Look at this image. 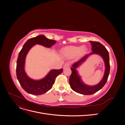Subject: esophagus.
<instances>
[{"label":"esophagus","mask_w":125,"mask_h":125,"mask_svg":"<svg viewBox=\"0 0 125 125\" xmlns=\"http://www.w3.org/2000/svg\"><path fill=\"white\" fill-rule=\"evenodd\" d=\"M69 67H70V63H66L63 66V69L68 68H69Z\"/></svg>","instance_id":"esophagus-1"}]
</instances>
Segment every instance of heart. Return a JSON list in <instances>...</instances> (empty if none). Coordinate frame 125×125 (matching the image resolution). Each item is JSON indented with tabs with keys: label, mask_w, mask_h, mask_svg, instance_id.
<instances>
[{
	"label": "heart",
	"mask_w": 125,
	"mask_h": 125,
	"mask_svg": "<svg viewBox=\"0 0 125 125\" xmlns=\"http://www.w3.org/2000/svg\"><path fill=\"white\" fill-rule=\"evenodd\" d=\"M84 51L85 48L84 47L83 48L82 46H69L64 48L62 52V53L66 56L69 57H73L80 53H82Z\"/></svg>",
	"instance_id": "obj_1"
}]
</instances>
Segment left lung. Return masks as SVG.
Instances as JSON below:
<instances>
[{
    "instance_id": "1",
    "label": "left lung",
    "mask_w": 125,
    "mask_h": 125,
    "mask_svg": "<svg viewBox=\"0 0 125 125\" xmlns=\"http://www.w3.org/2000/svg\"><path fill=\"white\" fill-rule=\"evenodd\" d=\"M92 45L93 51L89 55H86L78 62H75L71 68V74L69 78V83L71 88L74 92L84 95H92L101 89L107 82L110 71V64L108 51L104 46L98 42L90 41ZM92 53H97L102 56L104 59L105 65V71L104 78L99 83L95 86H88L84 85L77 75L75 68L82 62L84 61L87 57Z\"/></svg>"
}]
</instances>
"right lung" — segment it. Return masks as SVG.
<instances>
[{
    "label": "right lung",
    "mask_w": 125,
    "mask_h": 125,
    "mask_svg": "<svg viewBox=\"0 0 125 125\" xmlns=\"http://www.w3.org/2000/svg\"><path fill=\"white\" fill-rule=\"evenodd\" d=\"M56 43V41L48 39L44 35H40L28 40L20 51L17 62V77L22 88L27 93L32 95H42L47 92L52 88L56 77L62 72V69L52 70L44 79L34 80L27 76L24 70L26 55L32 46L40 44L51 47Z\"/></svg>",
    "instance_id": "right-lung-1"
}]
</instances>
